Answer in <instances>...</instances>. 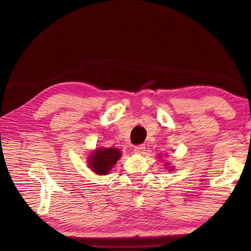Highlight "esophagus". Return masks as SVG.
<instances>
[{
    "instance_id": "obj_1",
    "label": "esophagus",
    "mask_w": 251,
    "mask_h": 251,
    "mask_svg": "<svg viewBox=\"0 0 251 251\" xmlns=\"http://www.w3.org/2000/svg\"><path fill=\"white\" fill-rule=\"evenodd\" d=\"M145 145H143V144H141V145H137L135 146L134 148V151L136 152V154H143L144 151H145Z\"/></svg>"
}]
</instances>
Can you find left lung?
<instances>
[{"instance_id":"left-lung-1","label":"left lung","mask_w":251,"mask_h":251,"mask_svg":"<svg viewBox=\"0 0 251 251\" xmlns=\"http://www.w3.org/2000/svg\"><path fill=\"white\" fill-rule=\"evenodd\" d=\"M167 165H168V164H167ZM171 169H172V168H171Z\"/></svg>"}]
</instances>
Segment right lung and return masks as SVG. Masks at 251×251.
I'll return each instance as SVG.
<instances>
[{
	"label": "right lung",
	"mask_w": 251,
	"mask_h": 251,
	"mask_svg": "<svg viewBox=\"0 0 251 251\" xmlns=\"http://www.w3.org/2000/svg\"><path fill=\"white\" fill-rule=\"evenodd\" d=\"M121 156L122 152L117 148H96L88 157V165L97 175H107Z\"/></svg>",
	"instance_id": "right-lung-1"
}]
</instances>
